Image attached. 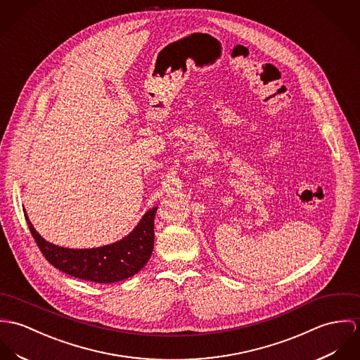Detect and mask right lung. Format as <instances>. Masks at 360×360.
Listing matches in <instances>:
<instances>
[{"label": "right lung", "instance_id": "add662e5", "mask_svg": "<svg viewBox=\"0 0 360 360\" xmlns=\"http://www.w3.org/2000/svg\"><path fill=\"white\" fill-rule=\"evenodd\" d=\"M158 207L143 214L138 225L122 239L96 248H66L44 239L25 218L42 255L56 269L73 278L95 283H116L138 274L149 261L155 244Z\"/></svg>", "mask_w": 360, "mask_h": 360}]
</instances>
